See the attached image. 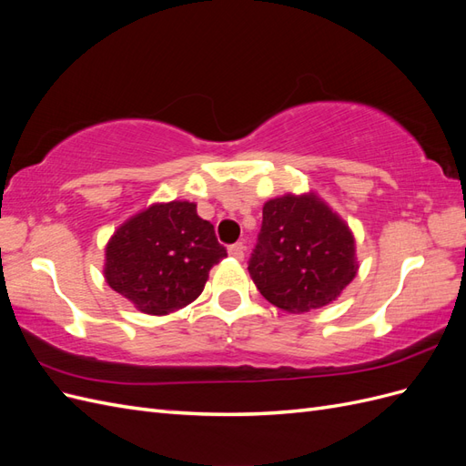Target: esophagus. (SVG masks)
Wrapping results in <instances>:
<instances>
[{
	"mask_svg": "<svg viewBox=\"0 0 466 466\" xmlns=\"http://www.w3.org/2000/svg\"><path fill=\"white\" fill-rule=\"evenodd\" d=\"M228 252H229L231 258L243 260V258H245V245H243V243H235V245H231V247L228 248Z\"/></svg>",
	"mask_w": 466,
	"mask_h": 466,
	"instance_id": "1",
	"label": "esophagus"
}]
</instances>
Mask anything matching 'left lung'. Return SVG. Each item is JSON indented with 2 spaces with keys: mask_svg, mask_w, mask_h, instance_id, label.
<instances>
[{
  "mask_svg": "<svg viewBox=\"0 0 466 466\" xmlns=\"http://www.w3.org/2000/svg\"><path fill=\"white\" fill-rule=\"evenodd\" d=\"M360 270L356 237L313 190L264 202L248 274L266 301L301 315L340 298Z\"/></svg>",
  "mask_w": 466,
  "mask_h": 466,
  "instance_id": "obj_1",
  "label": "left lung"
}]
</instances>
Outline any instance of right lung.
I'll list each match as a JSON object with an SVG mask.
<instances>
[{
	"label": "right lung",
	"mask_w": 466,
	"mask_h": 466,
	"mask_svg": "<svg viewBox=\"0 0 466 466\" xmlns=\"http://www.w3.org/2000/svg\"><path fill=\"white\" fill-rule=\"evenodd\" d=\"M225 257L214 225L196 214L194 202H153L110 235L103 276L137 311L163 317L198 299Z\"/></svg>",
	"instance_id": "add662e5"
}]
</instances>
